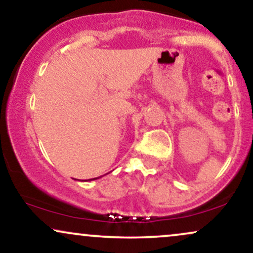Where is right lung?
<instances>
[{
  "instance_id": "right-lung-1",
  "label": "right lung",
  "mask_w": 253,
  "mask_h": 253,
  "mask_svg": "<svg viewBox=\"0 0 253 253\" xmlns=\"http://www.w3.org/2000/svg\"><path fill=\"white\" fill-rule=\"evenodd\" d=\"M94 179H96V178H94ZM94 179H88V180H94ZM87 181V180H86Z\"/></svg>"
}]
</instances>
